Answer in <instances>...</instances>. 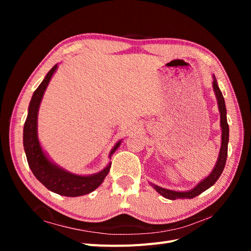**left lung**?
I'll list each match as a JSON object with an SVG mask.
<instances>
[{"instance_id": "8db88e82", "label": "left lung", "mask_w": 251, "mask_h": 251, "mask_svg": "<svg viewBox=\"0 0 251 251\" xmlns=\"http://www.w3.org/2000/svg\"><path fill=\"white\" fill-rule=\"evenodd\" d=\"M212 89H214V92L217 98L218 102V108L220 112V126H221L222 135H221V148H220L219 156L217 159V162L215 168L209 173L208 176L202 179L198 184L192 189H188V191H173V189L163 188L161 186H158L156 184L150 183L151 186L155 188V191L160 194L162 197L170 200H176V199H192L195 197L199 196L204 191H206L210 186L216 183V181L221 176V174L224 170V166L226 163L227 159V148H228V140H229V126L227 124V117H226V107H225V100L222 95L221 90H220L218 82L216 79L215 75H212Z\"/></svg>"}]
</instances>
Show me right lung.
Here are the masks:
<instances>
[{
  "label": "right lung",
  "mask_w": 251,
  "mask_h": 251,
  "mask_svg": "<svg viewBox=\"0 0 251 251\" xmlns=\"http://www.w3.org/2000/svg\"><path fill=\"white\" fill-rule=\"evenodd\" d=\"M58 65H54L46 76L37 87L29 103L28 115L23 131V144L29 168L35 178L47 187L49 191L65 197H79L92 193L100 186L107 176L111 162L103 170L92 175H77L65 170L55 162H53L48 154L41 146L37 134V115L40 105L53 74L57 70ZM123 139L116 142L111 150L109 158L115 153Z\"/></svg>",
  "instance_id": "right-lung-1"
}]
</instances>
